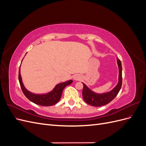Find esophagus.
Instances as JSON below:
<instances>
[{
  "label": "esophagus",
  "mask_w": 146,
  "mask_h": 146,
  "mask_svg": "<svg viewBox=\"0 0 146 146\" xmlns=\"http://www.w3.org/2000/svg\"><path fill=\"white\" fill-rule=\"evenodd\" d=\"M79 78H80V77H79L78 75H76V76H74L73 77V79L74 80H78Z\"/></svg>",
  "instance_id": "obj_1"
}]
</instances>
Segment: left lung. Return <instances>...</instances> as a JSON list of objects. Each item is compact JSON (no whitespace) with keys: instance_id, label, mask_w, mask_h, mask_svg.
Wrapping results in <instances>:
<instances>
[{"instance_id":"8db88e82","label":"left lung","mask_w":146,"mask_h":146,"mask_svg":"<svg viewBox=\"0 0 146 146\" xmlns=\"http://www.w3.org/2000/svg\"><path fill=\"white\" fill-rule=\"evenodd\" d=\"M119 68V78L117 85L112 90L102 94H98L92 91L85 83H83V89L82 91L83 98L86 103L94 107H101L109 104L119 93L122 86V64L120 60L117 59Z\"/></svg>"}]
</instances>
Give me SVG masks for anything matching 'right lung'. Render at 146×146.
I'll use <instances>...</instances> for the list:
<instances>
[{
    "instance_id": "right-lung-1",
    "label": "right lung",
    "mask_w": 146,
    "mask_h": 146,
    "mask_svg": "<svg viewBox=\"0 0 146 146\" xmlns=\"http://www.w3.org/2000/svg\"><path fill=\"white\" fill-rule=\"evenodd\" d=\"M20 68L19 70V81L22 91H23V93L29 100H30L31 102H32L34 104L39 105L48 107V106H52L56 104L60 100L61 96V94H62L64 88L72 83V80H68L65 82H62L59 84H57L52 91L47 92V93L41 94H35L32 92L28 91L24 86L21 76Z\"/></svg>"
}]
</instances>
